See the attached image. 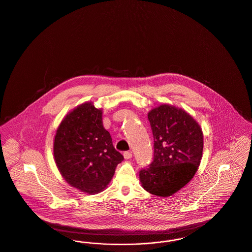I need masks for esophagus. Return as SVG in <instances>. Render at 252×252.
I'll use <instances>...</instances> for the list:
<instances>
[{
	"label": "esophagus",
	"instance_id": "obj_1",
	"mask_svg": "<svg viewBox=\"0 0 252 252\" xmlns=\"http://www.w3.org/2000/svg\"><path fill=\"white\" fill-rule=\"evenodd\" d=\"M124 157H125L126 159H129V158H132V153L129 152V151H125L124 152Z\"/></svg>",
	"mask_w": 252,
	"mask_h": 252
}]
</instances>
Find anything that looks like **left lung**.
<instances>
[{
	"label": "left lung",
	"mask_w": 252,
	"mask_h": 252,
	"mask_svg": "<svg viewBox=\"0 0 252 252\" xmlns=\"http://www.w3.org/2000/svg\"><path fill=\"white\" fill-rule=\"evenodd\" d=\"M154 138L153 161L140 171L144 189L169 196L192 180L200 164L203 134L196 121L181 108L161 105L148 113Z\"/></svg>",
	"instance_id": "obj_1"
}]
</instances>
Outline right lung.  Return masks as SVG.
<instances>
[{"label": "right lung", "instance_id": "obj_1", "mask_svg": "<svg viewBox=\"0 0 252 252\" xmlns=\"http://www.w3.org/2000/svg\"><path fill=\"white\" fill-rule=\"evenodd\" d=\"M54 156L65 180L88 193L103 191L124 159L103 126L102 110L92 103L74 108L61 122L55 137Z\"/></svg>", "mask_w": 252, "mask_h": 252}]
</instances>
